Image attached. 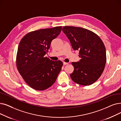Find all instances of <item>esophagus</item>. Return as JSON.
Returning <instances> with one entry per match:
<instances>
[{
	"mask_svg": "<svg viewBox=\"0 0 121 121\" xmlns=\"http://www.w3.org/2000/svg\"><path fill=\"white\" fill-rule=\"evenodd\" d=\"M63 64H64V65H67V64H68V63H67V62H63Z\"/></svg>",
	"mask_w": 121,
	"mask_h": 121,
	"instance_id": "1",
	"label": "esophagus"
}]
</instances>
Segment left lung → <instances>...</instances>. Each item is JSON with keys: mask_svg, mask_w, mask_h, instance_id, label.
<instances>
[{"mask_svg": "<svg viewBox=\"0 0 121 121\" xmlns=\"http://www.w3.org/2000/svg\"><path fill=\"white\" fill-rule=\"evenodd\" d=\"M63 33L69 39L74 50H79V62H72L74 70L70 75L75 82L89 86L102 75L106 62L105 47L94 33L81 27L65 26Z\"/></svg>", "mask_w": 121, "mask_h": 121, "instance_id": "obj_1", "label": "left lung"}]
</instances>
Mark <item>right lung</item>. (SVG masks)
I'll list each match as a JSON object with an SVG mask.
<instances>
[{"label": "right lung", "mask_w": 121, "mask_h": 121, "mask_svg": "<svg viewBox=\"0 0 121 121\" xmlns=\"http://www.w3.org/2000/svg\"><path fill=\"white\" fill-rule=\"evenodd\" d=\"M62 27L35 30L20 41L16 56L17 69L28 85L36 91L53 85L61 70L63 62L45 56L52 40L60 34Z\"/></svg>", "instance_id": "obj_1"}]
</instances>
